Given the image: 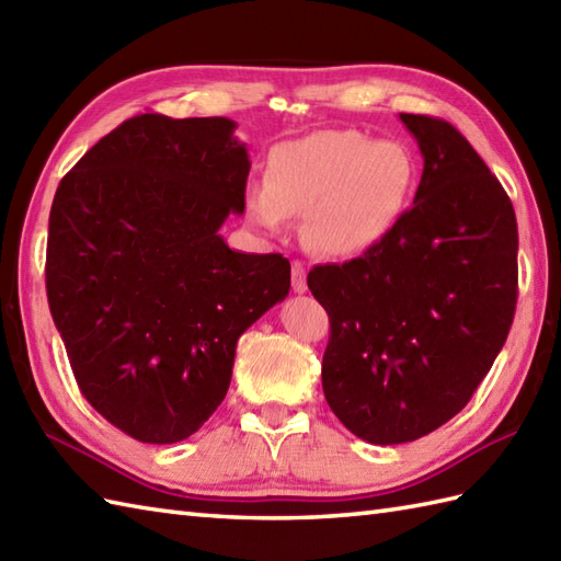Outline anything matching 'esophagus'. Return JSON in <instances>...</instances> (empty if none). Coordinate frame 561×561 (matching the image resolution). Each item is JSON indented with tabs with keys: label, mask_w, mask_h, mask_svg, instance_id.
I'll use <instances>...</instances> for the list:
<instances>
[{
	"label": "esophagus",
	"mask_w": 561,
	"mask_h": 561,
	"mask_svg": "<svg viewBox=\"0 0 561 561\" xmlns=\"http://www.w3.org/2000/svg\"><path fill=\"white\" fill-rule=\"evenodd\" d=\"M291 287H294V291H296V294H304V291L308 289L304 262H299V260H294V262H291Z\"/></svg>",
	"instance_id": "1"
}]
</instances>
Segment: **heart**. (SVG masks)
Listing matches in <instances>:
<instances>
[{"label": "heart", "instance_id": "heart-1", "mask_svg": "<svg viewBox=\"0 0 561 561\" xmlns=\"http://www.w3.org/2000/svg\"><path fill=\"white\" fill-rule=\"evenodd\" d=\"M414 185V161L398 141L359 129H323L270 153L265 185L245 187V214L277 233L304 217V241L325 257L376 245L398 221Z\"/></svg>", "mask_w": 561, "mask_h": 561}]
</instances>
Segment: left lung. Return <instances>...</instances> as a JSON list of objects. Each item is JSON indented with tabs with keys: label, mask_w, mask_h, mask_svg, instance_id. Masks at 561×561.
I'll list each match as a JSON object with an SVG mask.
<instances>
[{
	"label": "left lung",
	"mask_w": 561,
	"mask_h": 561,
	"mask_svg": "<svg viewBox=\"0 0 561 561\" xmlns=\"http://www.w3.org/2000/svg\"><path fill=\"white\" fill-rule=\"evenodd\" d=\"M424 171L414 205L364 255L316 265L330 316L323 392L368 444H408L453 420L502 352L518 299L516 211L456 127L400 113Z\"/></svg>",
	"instance_id": "1"
}]
</instances>
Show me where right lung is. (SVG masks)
<instances>
[{
	"label": "right lung",
	"instance_id": "1",
	"mask_svg": "<svg viewBox=\"0 0 561 561\" xmlns=\"http://www.w3.org/2000/svg\"><path fill=\"white\" fill-rule=\"evenodd\" d=\"M229 117H129L59 183L47 304L81 396L141 444L193 436L231 383L238 337L287 299L279 253L219 236L245 209V145Z\"/></svg>",
	"mask_w": 561,
	"mask_h": 561
}]
</instances>
